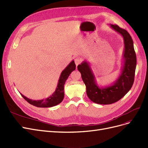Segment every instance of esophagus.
Segmentation results:
<instances>
[{"label": "esophagus", "mask_w": 148, "mask_h": 148, "mask_svg": "<svg viewBox=\"0 0 148 148\" xmlns=\"http://www.w3.org/2000/svg\"><path fill=\"white\" fill-rule=\"evenodd\" d=\"M74 61H75V64L76 66H77L81 63V61H82V60H81L79 58H77L75 59Z\"/></svg>", "instance_id": "34e87169"}]
</instances>
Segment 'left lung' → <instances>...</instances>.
<instances>
[{
    "label": "left lung",
    "mask_w": 148,
    "mask_h": 148,
    "mask_svg": "<svg viewBox=\"0 0 148 148\" xmlns=\"http://www.w3.org/2000/svg\"><path fill=\"white\" fill-rule=\"evenodd\" d=\"M110 27L122 36L124 44L121 72L117 79L111 84L101 86L97 83L88 61L85 60L77 66L78 71L86 86L88 97L93 103L100 104L116 103L125 96L134 82L136 66V53L129 33L117 25H110Z\"/></svg>",
    "instance_id": "left-lung-1"
}]
</instances>
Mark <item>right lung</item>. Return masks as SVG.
<instances>
[{
    "mask_svg": "<svg viewBox=\"0 0 148 148\" xmlns=\"http://www.w3.org/2000/svg\"><path fill=\"white\" fill-rule=\"evenodd\" d=\"M75 69V64L74 63V61L73 60L61 72L55 91L51 96H50L48 98L39 100H34L26 97L21 93L20 94L21 95L23 98L25 100H26L28 103L36 107L50 108L55 106L56 105H58V104H60V103H61L62 101H63L64 97V86L66 81L68 78L70 74Z\"/></svg>",
    "mask_w": 148,
    "mask_h": 148,
    "instance_id": "right-lung-1",
    "label": "right lung"
}]
</instances>
